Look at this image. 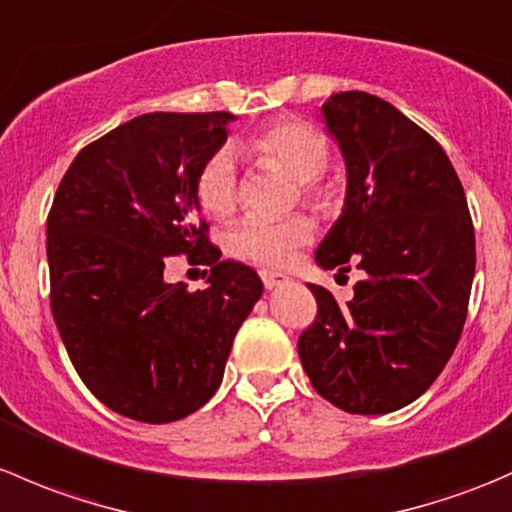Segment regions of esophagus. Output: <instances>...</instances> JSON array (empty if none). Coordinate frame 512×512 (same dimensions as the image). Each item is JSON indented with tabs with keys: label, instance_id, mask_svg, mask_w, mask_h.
<instances>
[{
	"label": "esophagus",
	"instance_id": "obj_1",
	"mask_svg": "<svg viewBox=\"0 0 512 512\" xmlns=\"http://www.w3.org/2000/svg\"><path fill=\"white\" fill-rule=\"evenodd\" d=\"M260 277H262V285H265L267 289L282 287L289 282L287 275H282V272H272V270H260Z\"/></svg>",
	"mask_w": 512,
	"mask_h": 512
}]
</instances>
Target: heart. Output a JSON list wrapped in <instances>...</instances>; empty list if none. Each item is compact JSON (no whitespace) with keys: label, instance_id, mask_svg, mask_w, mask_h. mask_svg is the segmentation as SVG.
I'll return each instance as SVG.
<instances>
[{"label":"heart","instance_id":"b5f03b06","mask_svg":"<svg viewBox=\"0 0 512 512\" xmlns=\"http://www.w3.org/2000/svg\"><path fill=\"white\" fill-rule=\"evenodd\" d=\"M242 151L262 165H275L297 178L299 193L319 208L332 203V190L322 183L332 146L317 126L307 121H277L262 128L242 143ZM195 195L200 208L213 218H227L237 205V170L230 151H215L203 163ZM314 235V223L307 215H287L280 220L245 218L230 232V250L260 265H285L294 252L307 245Z\"/></svg>","mask_w":512,"mask_h":512}]
</instances>
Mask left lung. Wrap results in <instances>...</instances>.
I'll return each mask as SVG.
<instances>
[{"instance_id": "1", "label": "left lung", "mask_w": 512, "mask_h": 512, "mask_svg": "<svg viewBox=\"0 0 512 512\" xmlns=\"http://www.w3.org/2000/svg\"><path fill=\"white\" fill-rule=\"evenodd\" d=\"M322 113L347 163V200L314 260L339 272L356 265L364 280L347 304L309 285L317 317L297 352L329 404L389 414L436 381L461 339L476 275L473 220L446 151L399 108L344 91Z\"/></svg>"}]
</instances>
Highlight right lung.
Wrapping results in <instances>:
<instances>
[{
    "mask_svg": "<svg viewBox=\"0 0 512 512\" xmlns=\"http://www.w3.org/2000/svg\"><path fill=\"white\" fill-rule=\"evenodd\" d=\"M232 118L143 113L121 123L81 148L49 210L54 322L91 394L133 421L170 423L208 404L262 294L257 272L220 260L198 218L195 180ZM173 254L210 264L209 287L168 286Z\"/></svg>",
    "mask_w": 512,
    "mask_h": 512,
    "instance_id": "add662e5",
    "label": "right lung"
}]
</instances>
